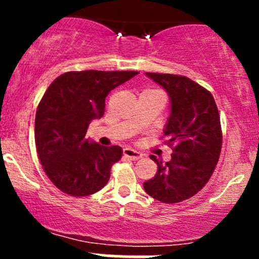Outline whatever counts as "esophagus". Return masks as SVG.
<instances>
[{
    "mask_svg": "<svg viewBox=\"0 0 259 259\" xmlns=\"http://www.w3.org/2000/svg\"><path fill=\"white\" fill-rule=\"evenodd\" d=\"M124 156L127 159H132V160H139L140 158H143V154L140 153V151L134 150V149L132 148H125Z\"/></svg>",
    "mask_w": 259,
    "mask_h": 259,
    "instance_id": "34e87169",
    "label": "esophagus"
}]
</instances>
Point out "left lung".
<instances>
[{"instance_id": "1", "label": "left lung", "mask_w": 259, "mask_h": 259, "mask_svg": "<svg viewBox=\"0 0 259 259\" xmlns=\"http://www.w3.org/2000/svg\"><path fill=\"white\" fill-rule=\"evenodd\" d=\"M168 93L170 109L164 126L171 159L158 165L144 190L163 203H178L197 194L209 180L222 149V129L215 101L208 90L185 76L145 72Z\"/></svg>"}]
</instances>
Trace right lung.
<instances>
[{
    "label": "right lung",
    "mask_w": 259,
    "mask_h": 259,
    "mask_svg": "<svg viewBox=\"0 0 259 259\" xmlns=\"http://www.w3.org/2000/svg\"><path fill=\"white\" fill-rule=\"evenodd\" d=\"M138 71H70L52 81L38 104L35 142L46 176L61 192L85 197L110 179L122 156L120 146H103L86 138L93 120L105 111V98Z\"/></svg>",
    "instance_id": "obj_1"
}]
</instances>
